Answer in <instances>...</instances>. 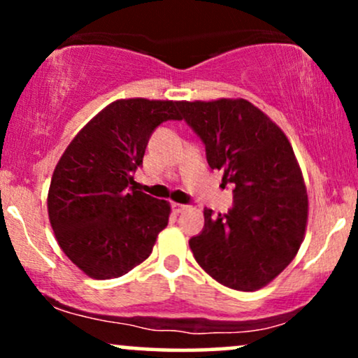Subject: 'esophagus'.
Listing matches in <instances>:
<instances>
[{"label":"esophagus","mask_w":358,"mask_h":358,"mask_svg":"<svg viewBox=\"0 0 358 358\" xmlns=\"http://www.w3.org/2000/svg\"><path fill=\"white\" fill-rule=\"evenodd\" d=\"M171 208H173V212H175V213H182V212L187 210L188 205H183V203H176V202H173V203H171Z\"/></svg>","instance_id":"34e87169"}]
</instances>
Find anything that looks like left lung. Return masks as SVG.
Returning a JSON list of instances; mask_svg holds the SVG:
<instances>
[{
  "instance_id": "obj_1",
  "label": "left lung",
  "mask_w": 358,
  "mask_h": 358,
  "mask_svg": "<svg viewBox=\"0 0 358 358\" xmlns=\"http://www.w3.org/2000/svg\"><path fill=\"white\" fill-rule=\"evenodd\" d=\"M182 119L202 138L207 162L234 187V207L192 237L193 257L208 276L237 291H257L298 254L308 224L301 168L282 129L245 99L182 101Z\"/></svg>"
}]
</instances>
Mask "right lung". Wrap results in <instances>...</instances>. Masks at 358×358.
Masks as SVG:
<instances>
[{
    "label": "right lung",
    "instance_id": "obj_1",
    "mask_svg": "<svg viewBox=\"0 0 358 358\" xmlns=\"http://www.w3.org/2000/svg\"><path fill=\"white\" fill-rule=\"evenodd\" d=\"M180 101L117 99L85 124L60 156L48 219L60 249L94 279L119 278L150 257L171 207L139 192L133 171L151 133L182 119Z\"/></svg>",
    "mask_w": 358,
    "mask_h": 358
}]
</instances>
